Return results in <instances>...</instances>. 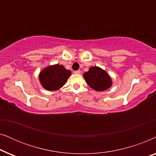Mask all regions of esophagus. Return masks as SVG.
I'll list each match as a JSON object with an SVG mask.
<instances>
[{"instance_id": "obj_1", "label": "esophagus", "mask_w": 156, "mask_h": 156, "mask_svg": "<svg viewBox=\"0 0 156 156\" xmlns=\"http://www.w3.org/2000/svg\"><path fill=\"white\" fill-rule=\"evenodd\" d=\"M74 74H80L81 73V71L80 70H76V71H74Z\"/></svg>"}]
</instances>
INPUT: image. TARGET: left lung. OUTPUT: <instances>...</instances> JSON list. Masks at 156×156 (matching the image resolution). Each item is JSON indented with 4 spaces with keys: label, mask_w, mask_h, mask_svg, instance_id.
<instances>
[{
    "label": "left lung",
    "mask_w": 156,
    "mask_h": 156,
    "mask_svg": "<svg viewBox=\"0 0 156 156\" xmlns=\"http://www.w3.org/2000/svg\"><path fill=\"white\" fill-rule=\"evenodd\" d=\"M83 76L87 84L97 91L106 90L112 84V79L107 72L99 67H91Z\"/></svg>",
    "instance_id": "1"
}]
</instances>
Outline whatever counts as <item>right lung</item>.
<instances>
[{
	"mask_svg": "<svg viewBox=\"0 0 156 156\" xmlns=\"http://www.w3.org/2000/svg\"><path fill=\"white\" fill-rule=\"evenodd\" d=\"M71 74V71L66 69L62 65H50L40 72L39 80L47 90L55 91L66 84Z\"/></svg>",
	"mask_w": 156,
	"mask_h": 156,
	"instance_id": "obj_1",
	"label": "right lung"
}]
</instances>
